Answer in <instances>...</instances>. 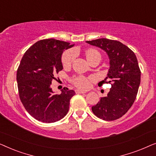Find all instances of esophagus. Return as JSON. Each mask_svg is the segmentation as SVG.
Segmentation results:
<instances>
[{
	"mask_svg": "<svg viewBox=\"0 0 156 156\" xmlns=\"http://www.w3.org/2000/svg\"><path fill=\"white\" fill-rule=\"evenodd\" d=\"M75 92H76V94H85V93H87L86 91H82V90H80V89H76Z\"/></svg>",
	"mask_w": 156,
	"mask_h": 156,
	"instance_id": "1",
	"label": "esophagus"
}]
</instances>
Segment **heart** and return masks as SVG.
<instances>
[{"label": "heart", "mask_w": 156, "mask_h": 156, "mask_svg": "<svg viewBox=\"0 0 156 156\" xmlns=\"http://www.w3.org/2000/svg\"><path fill=\"white\" fill-rule=\"evenodd\" d=\"M76 55V51L74 50H67L64 53L62 58V62L64 67H68L71 65L72 62L74 60ZM96 55H100L99 53L97 50H93V49H89V50L86 51V57L88 61L89 59L92 58ZM94 80V78L93 76L90 77H87L83 75H79L74 76L72 79V82L75 85L76 87L81 89H87L90 87L91 82Z\"/></svg>", "instance_id": "1"}]
</instances>
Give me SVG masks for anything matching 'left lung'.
I'll use <instances>...</instances> for the list:
<instances>
[{
  "instance_id": "8db88e82",
  "label": "left lung",
  "mask_w": 156,
  "mask_h": 156,
  "mask_svg": "<svg viewBox=\"0 0 156 156\" xmlns=\"http://www.w3.org/2000/svg\"><path fill=\"white\" fill-rule=\"evenodd\" d=\"M101 48L109 59L107 76L99 85L110 83L106 97L91 107L94 115L105 121H114L126 113L135 101L140 83V70L136 55L121 42L100 38L86 41Z\"/></svg>"
}]
</instances>
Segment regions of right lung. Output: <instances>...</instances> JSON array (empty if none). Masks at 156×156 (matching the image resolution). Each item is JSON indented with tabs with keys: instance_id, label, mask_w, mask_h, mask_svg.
Returning a JSON list of instances; mask_svg holds the SVG:
<instances>
[{
	"instance_id": "1",
	"label": "right lung",
	"mask_w": 156,
	"mask_h": 156,
	"mask_svg": "<svg viewBox=\"0 0 156 156\" xmlns=\"http://www.w3.org/2000/svg\"><path fill=\"white\" fill-rule=\"evenodd\" d=\"M74 44L55 39L40 40L23 55L17 71L21 102L33 118L54 123L64 118L69 108L74 90L64 87L60 94L51 88L55 75L63 69L62 55Z\"/></svg>"
}]
</instances>
